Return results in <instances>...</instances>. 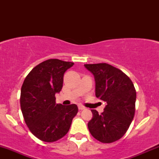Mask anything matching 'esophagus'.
Segmentation results:
<instances>
[{
    "label": "esophagus",
    "mask_w": 159,
    "mask_h": 159,
    "mask_svg": "<svg viewBox=\"0 0 159 159\" xmlns=\"http://www.w3.org/2000/svg\"><path fill=\"white\" fill-rule=\"evenodd\" d=\"M78 109H79V110H84V109H85V107H84L83 105H78Z\"/></svg>",
    "instance_id": "obj_1"
}]
</instances>
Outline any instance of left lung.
Returning a JSON list of instances; mask_svg holds the SVG:
<instances>
[{"label":"left lung","instance_id":"8db88e82","mask_svg":"<svg viewBox=\"0 0 159 159\" xmlns=\"http://www.w3.org/2000/svg\"><path fill=\"white\" fill-rule=\"evenodd\" d=\"M84 67L94 77L96 97L106 102L102 114L91 110L93 117L88 127L98 141L111 143L125 134L132 121L135 111V89L124 72L108 64H88Z\"/></svg>","mask_w":159,"mask_h":159}]
</instances>
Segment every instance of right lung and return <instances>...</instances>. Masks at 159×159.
<instances>
[{
	"label": "right lung",
	"mask_w": 159,
	"mask_h": 159,
	"mask_svg": "<svg viewBox=\"0 0 159 159\" xmlns=\"http://www.w3.org/2000/svg\"><path fill=\"white\" fill-rule=\"evenodd\" d=\"M73 62L48 59L37 65L24 81L20 91V108L30 132L40 140L53 142L69 131L78 113L75 104H56L55 94L63 86L64 74Z\"/></svg>",
	"instance_id": "add662e5"
}]
</instances>
